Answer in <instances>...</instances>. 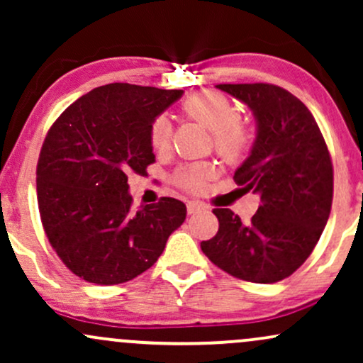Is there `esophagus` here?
<instances>
[{
	"mask_svg": "<svg viewBox=\"0 0 363 363\" xmlns=\"http://www.w3.org/2000/svg\"><path fill=\"white\" fill-rule=\"evenodd\" d=\"M206 210L205 205H201V203H196V201H189L187 203V213L189 215H196L199 213V211Z\"/></svg>",
	"mask_w": 363,
	"mask_h": 363,
	"instance_id": "obj_1",
	"label": "esophagus"
}]
</instances>
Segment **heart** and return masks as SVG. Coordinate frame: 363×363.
Masks as SVG:
<instances>
[{
	"label": "heart",
	"instance_id": "obj_1",
	"mask_svg": "<svg viewBox=\"0 0 363 363\" xmlns=\"http://www.w3.org/2000/svg\"><path fill=\"white\" fill-rule=\"evenodd\" d=\"M182 112L187 118L198 121L213 133V145L216 153L227 162H237L244 157L249 148V133L240 121L239 107L234 101L216 90H203L191 95L182 104ZM170 123L160 116L150 126V143L155 152H165L170 145ZM213 176L210 165L193 164L177 169L174 182L186 191H203Z\"/></svg>",
	"mask_w": 363,
	"mask_h": 363
}]
</instances>
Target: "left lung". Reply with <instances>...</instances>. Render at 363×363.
Segmentation results:
<instances>
[{"label":"left lung","mask_w":363,"mask_h":363,"mask_svg":"<svg viewBox=\"0 0 363 363\" xmlns=\"http://www.w3.org/2000/svg\"><path fill=\"white\" fill-rule=\"evenodd\" d=\"M256 119V140L234 181L259 194L249 223L215 208L218 232L203 240L208 259L232 277L274 283L311 256L329 218L333 164L314 116L290 91L269 83H222Z\"/></svg>","instance_id":"8db88e82"}]
</instances>
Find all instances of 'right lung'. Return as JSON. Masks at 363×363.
<instances>
[{
    "label": "right lung",
    "mask_w": 363,
    "mask_h": 363,
    "mask_svg": "<svg viewBox=\"0 0 363 363\" xmlns=\"http://www.w3.org/2000/svg\"><path fill=\"white\" fill-rule=\"evenodd\" d=\"M182 90L111 83L82 95L45 136L37 164V203L52 249L77 277L119 285L147 272L186 205L162 198L131 210L128 174L155 162L150 126Z\"/></svg>",
    "instance_id": "right-lung-1"
}]
</instances>
